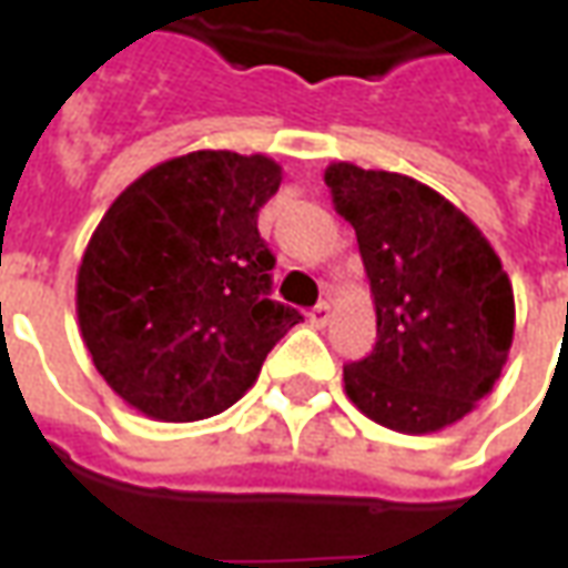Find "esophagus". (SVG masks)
<instances>
[{"label": "esophagus", "instance_id": "1", "mask_svg": "<svg viewBox=\"0 0 568 568\" xmlns=\"http://www.w3.org/2000/svg\"><path fill=\"white\" fill-rule=\"evenodd\" d=\"M310 322H313L316 328H325V325L332 322V304H328V301L316 304V307L310 310Z\"/></svg>", "mask_w": 568, "mask_h": 568}]
</instances>
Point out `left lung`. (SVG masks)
<instances>
[{"label":"left lung","instance_id":"8db88e82","mask_svg":"<svg viewBox=\"0 0 568 568\" xmlns=\"http://www.w3.org/2000/svg\"><path fill=\"white\" fill-rule=\"evenodd\" d=\"M356 227L377 310L374 353L344 368L346 398L402 435H432L493 393L514 341V288L489 240L435 187L349 161L325 166Z\"/></svg>","mask_w":568,"mask_h":568}]
</instances>
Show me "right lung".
<instances>
[{
  "mask_svg": "<svg viewBox=\"0 0 568 568\" xmlns=\"http://www.w3.org/2000/svg\"><path fill=\"white\" fill-rule=\"evenodd\" d=\"M280 182L267 154L187 151L105 210L81 255L75 313L93 368L133 410L161 423L222 414L301 322L267 297L258 210Z\"/></svg>",
  "mask_w": 568,
  "mask_h": 568,
  "instance_id": "right-lung-1",
  "label": "right lung"
}]
</instances>
